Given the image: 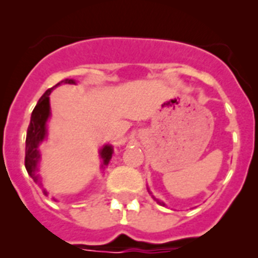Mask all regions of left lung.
<instances>
[{"instance_id": "1", "label": "left lung", "mask_w": 258, "mask_h": 258, "mask_svg": "<svg viewBox=\"0 0 258 258\" xmlns=\"http://www.w3.org/2000/svg\"><path fill=\"white\" fill-rule=\"evenodd\" d=\"M147 190H149V188H147ZM149 192H150V190H149ZM150 194H151V197H152V198H154V199H155V200H156V202H157V203H159V204H160V206H165V204H164V203H163V202H160V200H159V199H156V198H155V197H154V195H152V192H150Z\"/></svg>"}]
</instances>
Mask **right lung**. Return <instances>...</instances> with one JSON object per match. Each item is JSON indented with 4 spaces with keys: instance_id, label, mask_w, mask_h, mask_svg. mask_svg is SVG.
<instances>
[{
    "instance_id": "right-lung-1",
    "label": "right lung",
    "mask_w": 258,
    "mask_h": 258,
    "mask_svg": "<svg viewBox=\"0 0 258 258\" xmlns=\"http://www.w3.org/2000/svg\"><path fill=\"white\" fill-rule=\"evenodd\" d=\"M60 84H71L74 85L76 84V80L66 79L60 83L56 84L55 86L47 89L44 95L38 99L35 109L31 115V122H29L28 131H27L26 138V169L28 174L31 175L32 179L41 186V178L37 174L38 172V164L41 160L40 154V145L46 140L47 137V121H49L50 115H51V109H50V98L52 89L59 86ZM113 154L112 145H103L102 149L99 150V157H101L102 164L101 168L104 169L108 165L111 157ZM45 195H47L46 190H44ZM55 200V199H54Z\"/></svg>"
}]
</instances>
